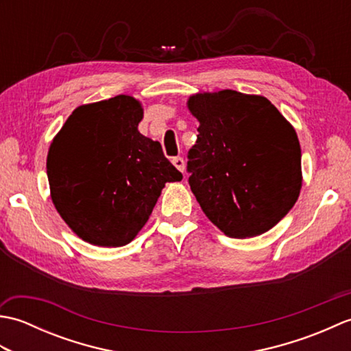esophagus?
I'll return each mask as SVG.
<instances>
[{"label":"esophagus","mask_w":351,"mask_h":351,"mask_svg":"<svg viewBox=\"0 0 351 351\" xmlns=\"http://www.w3.org/2000/svg\"><path fill=\"white\" fill-rule=\"evenodd\" d=\"M171 162H173V166L178 170L182 171V173H184V170H185V161H184V158H181V156H175V158L171 160Z\"/></svg>","instance_id":"1"}]
</instances>
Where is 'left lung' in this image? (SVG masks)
I'll return each instance as SVG.
<instances>
[{"instance_id": "1", "label": "left lung", "mask_w": 351, "mask_h": 351, "mask_svg": "<svg viewBox=\"0 0 351 351\" xmlns=\"http://www.w3.org/2000/svg\"><path fill=\"white\" fill-rule=\"evenodd\" d=\"M187 106L199 121L189 184L206 217L232 238L256 237L278 225L302 189L295 130L258 95L196 93Z\"/></svg>"}]
</instances>
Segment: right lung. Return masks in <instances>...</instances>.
<instances>
[{
	"label": "right lung",
	"mask_w": 351,
	"mask_h": 351,
	"mask_svg": "<svg viewBox=\"0 0 351 351\" xmlns=\"http://www.w3.org/2000/svg\"><path fill=\"white\" fill-rule=\"evenodd\" d=\"M141 104L119 95L72 111L47 158L51 199L84 241L119 247L146 225L166 182L182 173L138 131Z\"/></svg>",
	"instance_id": "add662e5"
}]
</instances>
